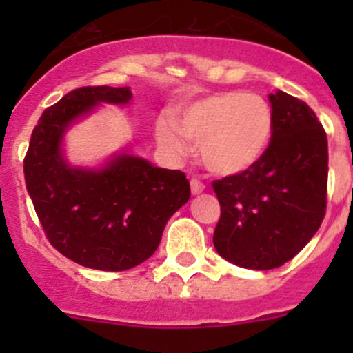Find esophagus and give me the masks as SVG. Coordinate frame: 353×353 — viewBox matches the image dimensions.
I'll return each instance as SVG.
<instances>
[{
    "instance_id": "obj_1",
    "label": "esophagus",
    "mask_w": 353,
    "mask_h": 353,
    "mask_svg": "<svg viewBox=\"0 0 353 353\" xmlns=\"http://www.w3.org/2000/svg\"><path fill=\"white\" fill-rule=\"evenodd\" d=\"M190 184H191V193L193 194H199L203 190H205V184H203L199 179H194V177L191 179Z\"/></svg>"
}]
</instances>
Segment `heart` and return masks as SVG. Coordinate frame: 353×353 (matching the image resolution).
I'll return each mask as SVG.
<instances>
[{
	"instance_id": "heart-1",
	"label": "heart",
	"mask_w": 353,
	"mask_h": 353,
	"mask_svg": "<svg viewBox=\"0 0 353 353\" xmlns=\"http://www.w3.org/2000/svg\"><path fill=\"white\" fill-rule=\"evenodd\" d=\"M198 143L203 165L219 176L251 169L268 148L273 134V112L254 94L225 92L199 99L170 121L157 124L160 147L172 155L186 152L183 137Z\"/></svg>"
}]
</instances>
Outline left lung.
<instances>
[{"label": "left lung", "instance_id": "obj_1", "mask_svg": "<svg viewBox=\"0 0 353 353\" xmlns=\"http://www.w3.org/2000/svg\"><path fill=\"white\" fill-rule=\"evenodd\" d=\"M270 102L273 134L261 159L212 183L220 203L216 252L249 270L290 261L318 232L328 196V140L314 110L282 90Z\"/></svg>", "mask_w": 353, "mask_h": 353}]
</instances>
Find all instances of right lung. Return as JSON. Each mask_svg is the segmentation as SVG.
<instances>
[{"label": "right lung", "instance_id": "add662e5", "mask_svg": "<svg viewBox=\"0 0 353 353\" xmlns=\"http://www.w3.org/2000/svg\"><path fill=\"white\" fill-rule=\"evenodd\" d=\"M128 87H80L39 117L23 159L27 191L52 248L81 266L123 272L150 258L167 220L191 196L181 170L123 154L101 170L73 169L61 154L66 128L99 102L128 104Z\"/></svg>", "mask_w": 353, "mask_h": 353}]
</instances>
